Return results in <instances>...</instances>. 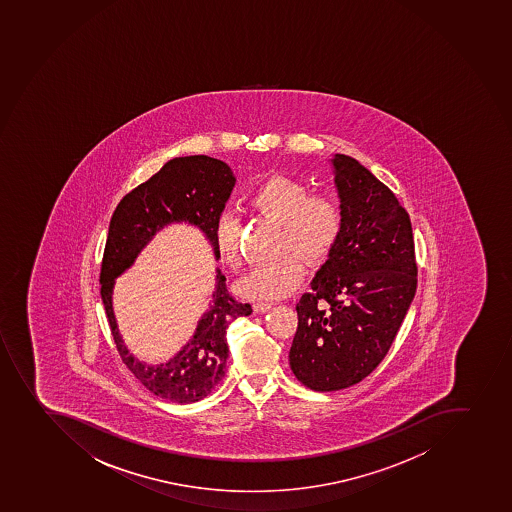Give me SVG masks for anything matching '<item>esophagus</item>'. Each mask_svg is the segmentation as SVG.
Wrapping results in <instances>:
<instances>
[{"label": "esophagus", "mask_w": 512, "mask_h": 512, "mask_svg": "<svg viewBox=\"0 0 512 512\" xmlns=\"http://www.w3.org/2000/svg\"><path fill=\"white\" fill-rule=\"evenodd\" d=\"M270 308H272V303H262V301L254 303V310L257 311V313H265V311L270 310Z\"/></svg>", "instance_id": "34e87169"}]
</instances>
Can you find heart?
Returning <instances> with one entry per match:
<instances>
[{"label":"heart","instance_id":"obj_1","mask_svg":"<svg viewBox=\"0 0 512 512\" xmlns=\"http://www.w3.org/2000/svg\"><path fill=\"white\" fill-rule=\"evenodd\" d=\"M247 202L257 214L280 226L275 252L282 257L258 265L235 290L250 300H278L290 295L301 282L303 262L318 268L331 257L343 235V207L333 196L311 193L303 181L288 176H272L257 184ZM214 240L222 262L239 268L244 255L240 250V219L235 212L219 214Z\"/></svg>","mask_w":512,"mask_h":512}]
</instances>
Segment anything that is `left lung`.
Masks as SVG:
<instances>
[{
  "label": "left lung",
  "mask_w": 512,
  "mask_h": 512,
  "mask_svg": "<svg viewBox=\"0 0 512 512\" xmlns=\"http://www.w3.org/2000/svg\"><path fill=\"white\" fill-rule=\"evenodd\" d=\"M344 230L296 303L290 367L308 389L366 379L387 356L417 291L412 222L395 194L354 158L336 155Z\"/></svg>",
  "instance_id": "8db88e82"
}]
</instances>
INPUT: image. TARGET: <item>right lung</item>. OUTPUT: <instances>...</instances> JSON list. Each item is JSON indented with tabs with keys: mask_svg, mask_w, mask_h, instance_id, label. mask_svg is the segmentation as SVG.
<instances>
[{
	"mask_svg": "<svg viewBox=\"0 0 512 512\" xmlns=\"http://www.w3.org/2000/svg\"><path fill=\"white\" fill-rule=\"evenodd\" d=\"M235 178L224 161L194 155L168 161L148 181L123 196L108 226L100 265V295L123 364L160 399L193 404L211 394L226 376L227 328L252 313L250 303L237 300L227 288L226 275L217 272L211 306L197 324L193 339L160 366H146L123 346L112 310L113 278L132 265L148 240L169 222H189L206 234L219 258L214 226L234 189Z\"/></svg>",
	"mask_w": 512,
	"mask_h": 512,
	"instance_id": "add662e5",
	"label": "right lung"
}]
</instances>
